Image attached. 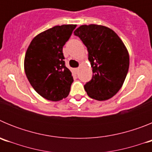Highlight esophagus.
Segmentation results:
<instances>
[{
  "instance_id": "1",
  "label": "esophagus",
  "mask_w": 152,
  "mask_h": 152,
  "mask_svg": "<svg viewBox=\"0 0 152 152\" xmlns=\"http://www.w3.org/2000/svg\"><path fill=\"white\" fill-rule=\"evenodd\" d=\"M75 72H76V73H77V72H78V71H79V68H75Z\"/></svg>"
}]
</instances>
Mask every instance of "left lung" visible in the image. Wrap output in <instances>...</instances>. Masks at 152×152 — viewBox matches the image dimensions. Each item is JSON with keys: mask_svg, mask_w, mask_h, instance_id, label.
<instances>
[{"mask_svg": "<svg viewBox=\"0 0 152 152\" xmlns=\"http://www.w3.org/2000/svg\"><path fill=\"white\" fill-rule=\"evenodd\" d=\"M88 51L93 77L84 89L96 100L113 97L122 88L129 66V56L118 35L110 28L91 24L79 26L74 32Z\"/></svg>", "mask_w": 152, "mask_h": 152, "instance_id": "obj_1", "label": "left lung"}]
</instances>
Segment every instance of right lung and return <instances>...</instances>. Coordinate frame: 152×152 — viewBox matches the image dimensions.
Listing matches in <instances>:
<instances>
[{
	"instance_id": "right-lung-1",
	"label": "right lung",
	"mask_w": 152,
	"mask_h": 152,
	"mask_svg": "<svg viewBox=\"0 0 152 152\" xmlns=\"http://www.w3.org/2000/svg\"><path fill=\"white\" fill-rule=\"evenodd\" d=\"M76 25L56 26L33 38L25 55L24 70L35 91L46 100L58 101L68 96L73 82L65 66L63 46Z\"/></svg>"
}]
</instances>
